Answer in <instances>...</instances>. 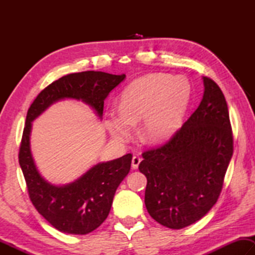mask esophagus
<instances>
[{"instance_id": "obj_1", "label": "esophagus", "mask_w": 255, "mask_h": 255, "mask_svg": "<svg viewBox=\"0 0 255 255\" xmlns=\"http://www.w3.org/2000/svg\"><path fill=\"white\" fill-rule=\"evenodd\" d=\"M140 157L139 156H133L132 157V159H131V167H132V170H137L138 169V165H139V163H140Z\"/></svg>"}]
</instances>
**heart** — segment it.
I'll return each mask as SVG.
<instances>
[{"label":"heart","mask_w":255,"mask_h":255,"mask_svg":"<svg viewBox=\"0 0 255 255\" xmlns=\"http://www.w3.org/2000/svg\"><path fill=\"white\" fill-rule=\"evenodd\" d=\"M190 99L184 77L150 73L126 86L119 100V112L107 115L106 126L118 141L131 138L140 123L139 137L147 144L167 139L180 124Z\"/></svg>","instance_id":"1"}]
</instances>
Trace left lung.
Masks as SVG:
<instances>
[{"instance_id": "8db88e82", "label": "left lung", "mask_w": 255, "mask_h": 255, "mask_svg": "<svg viewBox=\"0 0 255 255\" xmlns=\"http://www.w3.org/2000/svg\"><path fill=\"white\" fill-rule=\"evenodd\" d=\"M202 81L199 107L167 143L143 153L138 167L147 178L146 209L172 230L191 225L213 208L233 155L225 97L209 77Z\"/></svg>"}]
</instances>
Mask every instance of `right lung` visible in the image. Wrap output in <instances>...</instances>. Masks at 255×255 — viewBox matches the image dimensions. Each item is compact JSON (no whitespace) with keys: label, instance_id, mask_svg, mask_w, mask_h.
Returning <instances> with one entry per match:
<instances>
[{"label":"right lung","instance_id":"add662e5","mask_svg":"<svg viewBox=\"0 0 255 255\" xmlns=\"http://www.w3.org/2000/svg\"><path fill=\"white\" fill-rule=\"evenodd\" d=\"M126 75L105 72H81L60 77L38 94L30 106L19 152V164L30 200L42 217L59 232L85 235L106 221L116 190L130 170L131 154L100 162L73 182L57 185L38 171L30 147L32 122L54 103L73 99L82 101L102 119L106 98Z\"/></svg>","mask_w":255,"mask_h":255}]
</instances>
